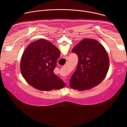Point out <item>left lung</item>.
<instances>
[{
	"label": "left lung",
	"mask_w": 127,
	"mask_h": 127,
	"mask_svg": "<svg viewBox=\"0 0 127 127\" xmlns=\"http://www.w3.org/2000/svg\"><path fill=\"white\" fill-rule=\"evenodd\" d=\"M72 52L77 54L78 62L70 80V86L83 90L99 84L109 68V58L103 46L95 40L84 39Z\"/></svg>",
	"instance_id": "8db88e82"
}]
</instances>
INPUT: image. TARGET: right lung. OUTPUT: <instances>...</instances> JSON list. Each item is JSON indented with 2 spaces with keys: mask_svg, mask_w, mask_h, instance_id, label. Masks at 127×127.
I'll return each mask as SVG.
<instances>
[{
  "mask_svg": "<svg viewBox=\"0 0 127 127\" xmlns=\"http://www.w3.org/2000/svg\"><path fill=\"white\" fill-rule=\"evenodd\" d=\"M60 56L59 50L47 40L33 42L26 49L21 59L23 77L39 90L49 91L63 88L65 83L54 73Z\"/></svg>",
  "mask_w": 127,
  "mask_h": 127,
  "instance_id": "add662e5",
  "label": "right lung"
}]
</instances>
